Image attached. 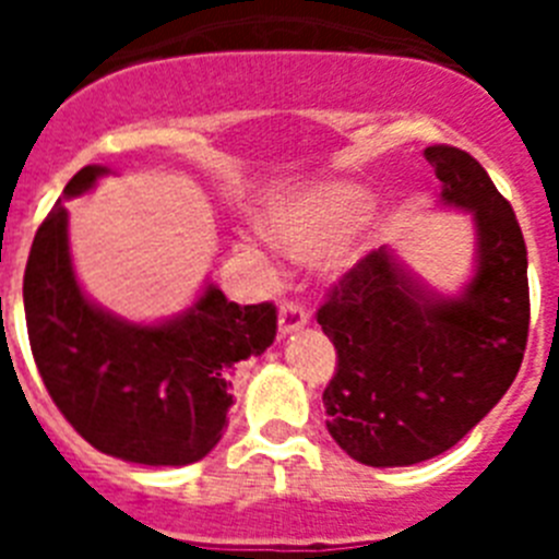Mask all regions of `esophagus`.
I'll return each instance as SVG.
<instances>
[{"instance_id": "esophagus-1", "label": "esophagus", "mask_w": 559, "mask_h": 559, "mask_svg": "<svg viewBox=\"0 0 559 559\" xmlns=\"http://www.w3.org/2000/svg\"><path fill=\"white\" fill-rule=\"evenodd\" d=\"M308 322H310L308 310H305L299 302L285 299V302L280 305V335L296 333V330H302Z\"/></svg>"}]
</instances>
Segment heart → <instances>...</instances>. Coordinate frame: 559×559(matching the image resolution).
<instances>
[{"instance_id":"1","label":"heart","mask_w":559,"mask_h":559,"mask_svg":"<svg viewBox=\"0 0 559 559\" xmlns=\"http://www.w3.org/2000/svg\"><path fill=\"white\" fill-rule=\"evenodd\" d=\"M372 210V192L347 181L299 190L274 201L263 212V229L271 240L296 257H316L338 243ZM355 251H335L333 269H347Z\"/></svg>"}]
</instances>
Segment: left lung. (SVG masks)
I'll list each match as a JSON object with an SVG mask.
<instances>
[{
  "label": "left lung",
  "instance_id": "left-lung-1",
  "mask_svg": "<svg viewBox=\"0 0 559 559\" xmlns=\"http://www.w3.org/2000/svg\"><path fill=\"white\" fill-rule=\"evenodd\" d=\"M439 199L473 215L471 283L442 296L369 251L319 308L338 367L324 389L330 437L355 462L406 467L445 453L512 386L530 335L526 243L510 201L471 153L426 147Z\"/></svg>",
  "mask_w": 559,
  "mask_h": 559
}]
</instances>
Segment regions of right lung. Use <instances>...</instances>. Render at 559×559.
I'll list each match as a JSON object with an SVG mask.
<instances>
[{
	"label": "right lung",
	"instance_id": "obj_1",
	"mask_svg": "<svg viewBox=\"0 0 559 559\" xmlns=\"http://www.w3.org/2000/svg\"><path fill=\"white\" fill-rule=\"evenodd\" d=\"M86 165L63 187L78 199L106 176ZM24 316L38 374L88 445L122 462L181 467L218 445L243 364L274 344L276 308L204 294L159 324L126 322L83 294L63 201L38 226L24 271Z\"/></svg>",
	"mask_w": 559,
	"mask_h": 559
}]
</instances>
